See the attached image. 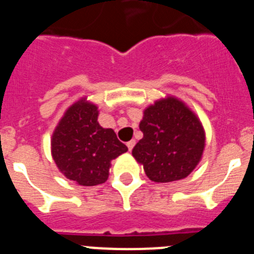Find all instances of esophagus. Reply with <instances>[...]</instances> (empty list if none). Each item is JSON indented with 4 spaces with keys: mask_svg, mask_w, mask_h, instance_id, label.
<instances>
[{
    "mask_svg": "<svg viewBox=\"0 0 254 254\" xmlns=\"http://www.w3.org/2000/svg\"><path fill=\"white\" fill-rule=\"evenodd\" d=\"M127 149H129V151H131V149H133L134 145H135V140H134V139L129 140V142L127 143Z\"/></svg>",
    "mask_w": 254,
    "mask_h": 254,
    "instance_id": "1",
    "label": "esophagus"
}]
</instances>
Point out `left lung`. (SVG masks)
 Masks as SVG:
<instances>
[{"label":"left lung","mask_w":254,"mask_h":254,"mask_svg":"<svg viewBox=\"0 0 254 254\" xmlns=\"http://www.w3.org/2000/svg\"><path fill=\"white\" fill-rule=\"evenodd\" d=\"M143 138L131 151L154 183L185 179L202 160L206 131L199 118L184 101L165 96L143 110Z\"/></svg>","instance_id":"obj_1"}]
</instances>
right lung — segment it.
I'll use <instances>...</instances> for the list:
<instances>
[{"instance_id": "1", "label": "right lung", "mask_w": 254, "mask_h": 254, "mask_svg": "<svg viewBox=\"0 0 254 254\" xmlns=\"http://www.w3.org/2000/svg\"><path fill=\"white\" fill-rule=\"evenodd\" d=\"M98 106L81 97L64 112L51 136V154L66 179L81 187L103 184L111 161L127 151L112 129L98 123Z\"/></svg>"}]
</instances>
